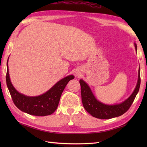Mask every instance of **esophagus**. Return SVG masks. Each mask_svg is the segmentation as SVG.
I'll return each instance as SVG.
<instances>
[{
    "instance_id": "obj_1",
    "label": "esophagus",
    "mask_w": 147,
    "mask_h": 147,
    "mask_svg": "<svg viewBox=\"0 0 147 147\" xmlns=\"http://www.w3.org/2000/svg\"><path fill=\"white\" fill-rule=\"evenodd\" d=\"M76 74H78V73H76Z\"/></svg>"
}]
</instances>
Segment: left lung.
Here are the masks:
<instances>
[{"mask_svg":"<svg viewBox=\"0 0 147 147\" xmlns=\"http://www.w3.org/2000/svg\"><path fill=\"white\" fill-rule=\"evenodd\" d=\"M136 52L137 51V45L134 43ZM140 67L138 69V81L135 90L128 98L119 104L109 105L105 104L98 100L93 95L89 85L83 80H80V83L82 88V100L84 108L91 114L93 117L109 119L116 117L123 114L128 110L135 100L137 93H138L140 86Z\"/></svg>","mask_w":147,"mask_h":147,"instance_id":"left-lung-1","label":"left lung"}]
</instances>
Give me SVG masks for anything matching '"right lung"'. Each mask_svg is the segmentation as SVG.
Segmentation results:
<instances>
[{
	"label": "right lung",
	"instance_id": "1",
	"mask_svg": "<svg viewBox=\"0 0 147 147\" xmlns=\"http://www.w3.org/2000/svg\"><path fill=\"white\" fill-rule=\"evenodd\" d=\"M8 61L9 58L7 62L6 83L15 105L20 111L36 116H45L54 113L57 108L62 93L65 86L70 80L74 78V76L69 75L61 79L42 95L35 96H27L19 92L12 85L9 73Z\"/></svg>",
	"mask_w": 147,
	"mask_h": 147
}]
</instances>
